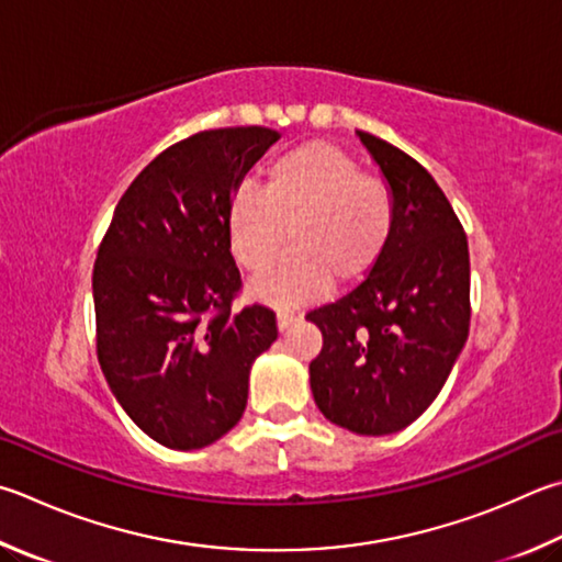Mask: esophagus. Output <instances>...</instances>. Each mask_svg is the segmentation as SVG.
<instances>
[{"label":"esophagus","mask_w":562,"mask_h":562,"mask_svg":"<svg viewBox=\"0 0 562 562\" xmlns=\"http://www.w3.org/2000/svg\"><path fill=\"white\" fill-rule=\"evenodd\" d=\"M297 322V314L294 312H290V310H280L278 312V326H280V331H284V329H290V326Z\"/></svg>","instance_id":"esophagus-1"}]
</instances>
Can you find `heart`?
Segmentation results:
<instances>
[{
  "instance_id": "heart-1",
  "label": "heart",
  "mask_w": 562,
  "mask_h": 562,
  "mask_svg": "<svg viewBox=\"0 0 562 562\" xmlns=\"http://www.w3.org/2000/svg\"><path fill=\"white\" fill-rule=\"evenodd\" d=\"M397 218L395 193L329 142H307L274 157L260 189L243 187L228 203V246L248 272H262L292 238V252L255 280L272 304L319 297L329 284L363 278L383 258Z\"/></svg>"
}]
</instances>
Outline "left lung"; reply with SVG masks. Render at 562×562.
Listing matches in <instances>:
<instances>
[{
	"mask_svg": "<svg viewBox=\"0 0 562 562\" xmlns=\"http://www.w3.org/2000/svg\"><path fill=\"white\" fill-rule=\"evenodd\" d=\"M359 137L395 193V231L356 288L307 312L324 336L310 383L326 420L391 435L430 407L467 341L469 248L430 171L391 142Z\"/></svg>",
	"mask_w": 562,
	"mask_h": 562,
	"instance_id": "left-lung-1",
	"label": "left lung"
}]
</instances>
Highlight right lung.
<instances>
[{
	"label": "right lung",
	"mask_w": 562,
	"mask_h": 562,
	"mask_svg": "<svg viewBox=\"0 0 562 562\" xmlns=\"http://www.w3.org/2000/svg\"><path fill=\"white\" fill-rule=\"evenodd\" d=\"M278 132L221 127L149 161L117 201L93 265L95 351L130 420L169 450H201L236 425L248 375L278 339L243 290L228 203Z\"/></svg>",
	"instance_id": "1"
}]
</instances>
